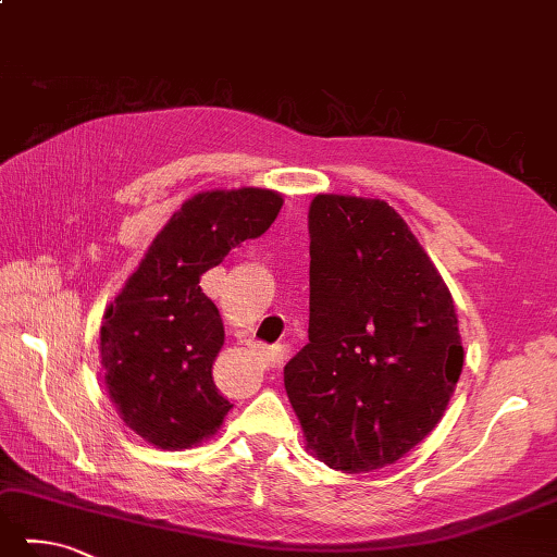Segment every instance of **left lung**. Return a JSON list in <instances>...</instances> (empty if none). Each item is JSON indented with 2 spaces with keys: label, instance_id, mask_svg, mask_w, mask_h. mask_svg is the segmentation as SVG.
<instances>
[{
  "label": "left lung",
  "instance_id": "obj_1",
  "mask_svg": "<svg viewBox=\"0 0 557 557\" xmlns=\"http://www.w3.org/2000/svg\"><path fill=\"white\" fill-rule=\"evenodd\" d=\"M310 342L283 369L308 448L344 473L400 460L463 371L454 298L393 206L310 203Z\"/></svg>",
  "mask_w": 557,
  "mask_h": 557
}]
</instances>
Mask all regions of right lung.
I'll list each match as a JSON object with an SVG mask.
<instances>
[{"label": "right lung", "mask_w": 557, "mask_h": 557, "mask_svg": "<svg viewBox=\"0 0 557 557\" xmlns=\"http://www.w3.org/2000/svg\"><path fill=\"white\" fill-rule=\"evenodd\" d=\"M281 206L269 188L188 198L103 314V383L123 422L157 448L198 444L233 407L213 383L223 320L198 283L230 249L264 235Z\"/></svg>", "instance_id": "obj_1"}]
</instances>
